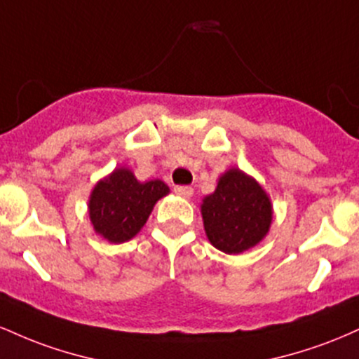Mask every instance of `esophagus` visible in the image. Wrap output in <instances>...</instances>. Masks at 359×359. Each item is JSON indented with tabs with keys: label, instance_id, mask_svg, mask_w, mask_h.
Returning <instances> with one entry per match:
<instances>
[{
	"label": "esophagus",
	"instance_id": "34e87169",
	"mask_svg": "<svg viewBox=\"0 0 359 359\" xmlns=\"http://www.w3.org/2000/svg\"><path fill=\"white\" fill-rule=\"evenodd\" d=\"M174 191L177 196H182V197H191L192 196V187H189V185H175Z\"/></svg>",
	"mask_w": 359,
	"mask_h": 359
}]
</instances>
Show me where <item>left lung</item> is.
Returning <instances> with one entry per match:
<instances>
[{"instance_id":"obj_1","label":"left lung","mask_w":359,"mask_h":359,"mask_svg":"<svg viewBox=\"0 0 359 359\" xmlns=\"http://www.w3.org/2000/svg\"><path fill=\"white\" fill-rule=\"evenodd\" d=\"M204 229L209 241L228 255L251 248L269 233L271 204L257 180L231 168L204 199Z\"/></svg>"}]
</instances>
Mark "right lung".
I'll return each mask as SVG.
<instances>
[{
	"instance_id": "1",
	"label": "right lung",
	"mask_w": 359,
	"mask_h": 359,
	"mask_svg": "<svg viewBox=\"0 0 359 359\" xmlns=\"http://www.w3.org/2000/svg\"><path fill=\"white\" fill-rule=\"evenodd\" d=\"M167 194L162 180L142 184L128 168H116L90 194V222L108 241L125 243L143 228L156 201Z\"/></svg>"
}]
</instances>
